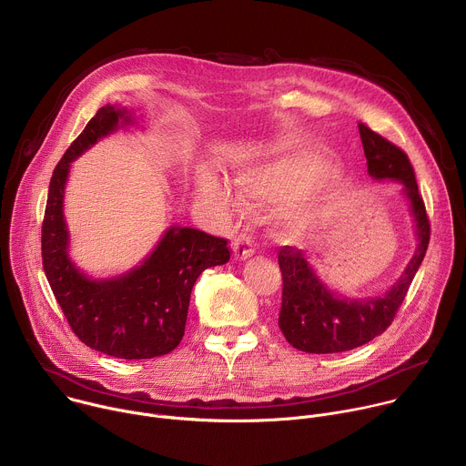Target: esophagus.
Segmentation results:
<instances>
[{"instance_id":"obj_1","label":"esophagus","mask_w":466,"mask_h":466,"mask_svg":"<svg viewBox=\"0 0 466 466\" xmlns=\"http://www.w3.org/2000/svg\"><path fill=\"white\" fill-rule=\"evenodd\" d=\"M232 250H234V258L236 259H247L254 254V241L250 236L247 234H239L234 238L232 241Z\"/></svg>"}]
</instances>
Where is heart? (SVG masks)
<instances>
[{
  "label": "heart",
  "instance_id": "heart-1",
  "mask_svg": "<svg viewBox=\"0 0 466 466\" xmlns=\"http://www.w3.org/2000/svg\"><path fill=\"white\" fill-rule=\"evenodd\" d=\"M334 173V164L322 155L288 153L243 166L234 175V187L241 201L254 208L288 205L280 218L282 228L289 236H300L319 219V201L313 191ZM197 193L203 203L216 210L227 212L232 207L230 191L212 171L198 173Z\"/></svg>",
  "mask_w": 466,
  "mask_h": 466
}]
</instances>
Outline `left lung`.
Segmentation results:
<instances>
[{"instance_id": "obj_1", "label": "left lung", "mask_w": 466, "mask_h": 466, "mask_svg": "<svg viewBox=\"0 0 466 466\" xmlns=\"http://www.w3.org/2000/svg\"><path fill=\"white\" fill-rule=\"evenodd\" d=\"M358 127L369 175L374 180L404 184L419 245L392 288L369 299H347L331 293L313 273L300 248L282 247L279 265L284 284L279 326L289 345L309 354L347 352L383 334L400 309L430 243V219L408 155L365 123Z\"/></svg>"}]
</instances>
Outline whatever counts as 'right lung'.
Listing matches in <instances>:
<instances>
[{"label": "right lung", "instance_id": "right-lung-1", "mask_svg": "<svg viewBox=\"0 0 466 466\" xmlns=\"http://www.w3.org/2000/svg\"><path fill=\"white\" fill-rule=\"evenodd\" d=\"M119 123H132L127 108L101 106L56 164L42 223V265L66 320L86 347L121 360H151L178 347L195 280L227 263L230 250L225 238L171 227L149 258L121 277L94 280L76 268L62 212L70 164Z\"/></svg>", "mask_w": 466, "mask_h": 466}]
</instances>
